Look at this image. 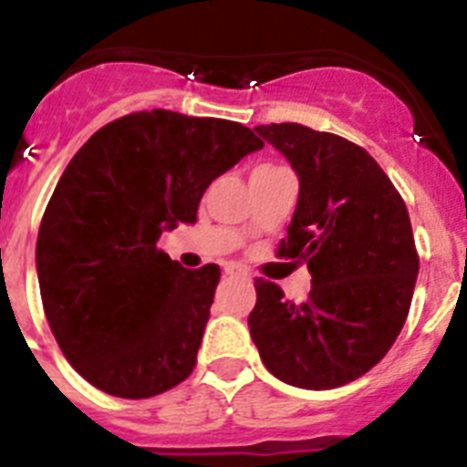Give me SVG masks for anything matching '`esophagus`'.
<instances>
[{
    "instance_id": "34e87169",
    "label": "esophagus",
    "mask_w": 467,
    "mask_h": 467,
    "mask_svg": "<svg viewBox=\"0 0 467 467\" xmlns=\"http://www.w3.org/2000/svg\"><path fill=\"white\" fill-rule=\"evenodd\" d=\"M223 275H229V277H248V270L236 263H229L223 267Z\"/></svg>"
}]
</instances>
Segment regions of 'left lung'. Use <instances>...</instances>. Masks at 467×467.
<instances>
[{
    "label": "left lung",
    "mask_w": 467,
    "mask_h": 467,
    "mask_svg": "<svg viewBox=\"0 0 467 467\" xmlns=\"http://www.w3.org/2000/svg\"><path fill=\"white\" fill-rule=\"evenodd\" d=\"M298 175V202L277 248L308 265L304 304L255 279L248 316L260 359L279 381L327 390L357 381L393 347L408 318L420 255L408 207L359 144L296 122L260 125Z\"/></svg>",
    "instance_id": "1"
}]
</instances>
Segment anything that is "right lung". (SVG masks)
<instances>
[{"label": "right lung", "mask_w": 467, "mask_h": 467, "mask_svg": "<svg viewBox=\"0 0 467 467\" xmlns=\"http://www.w3.org/2000/svg\"><path fill=\"white\" fill-rule=\"evenodd\" d=\"M257 149L241 122L156 108L108 122L74 154L36 265L52 335L91 386L140 400L192 374L222 270H185L156 244L195 223L210 182Z\"/></svg>", "instance_id": "1"}]
</instances>
